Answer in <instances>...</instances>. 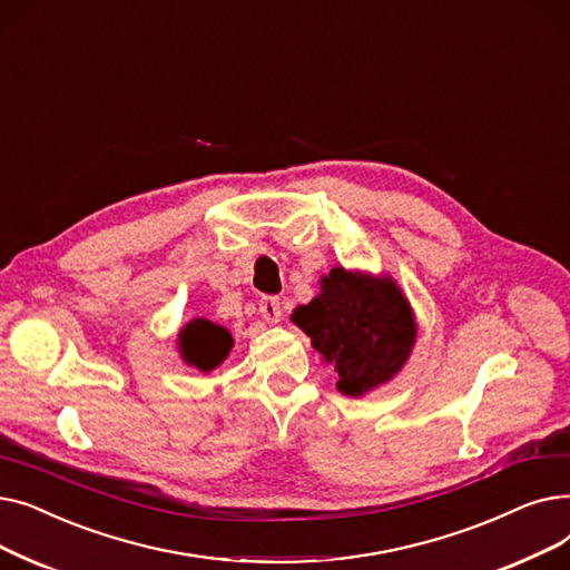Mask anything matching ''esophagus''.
I'll return each instance as SVG.
<instances>
[{"label": "esophagus", "mask_w": 570, "mask_h": 570, "mask_svg": "<svg viewBox=\"0 0 570 570\" xmlns=\"http://www.w3.org/2000/svg\"><path fill=\"white\" fill-rule=\"evenodd\" d=\"M259 313H262V317L268 324L281 322L283 311H281V299H278V296H262V299H259Z\"/></svg>", "instance_id": "esophagus-1"}]
</instances>
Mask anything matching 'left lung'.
I'll return each instance as SVG.
<instances>
[{
	"instance_id": "8db88e82",
	"label": "left lung",
	"mask_w": 570,
	"mask_h": 570,
	"mask_svg": "<svg viewBox=\"0 0 570 570\" xmlns=\"http://www.w3.org/2000/svg\"><path fill=\"white\" fill-rule=\"evenodd\" d=\"M322 292L292 313L320 355L334 364L338 392L362 396L403 368L415 345V315L390 276L336 266Z\"/></svg>"
}]
</instances>
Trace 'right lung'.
<instances>
[{"mask_svg": "<svg viewBox=\"0 0 570 570\" xmlns=\"http://www.w3.org/2000/svg\"><path fill=\"white\" fill-rule=\"evenodd\" d=\"M234 345L232 334L220 327V324H213L210 320L195 317L189 320L178 334V352L185 360V364L195 366L204 373L220 366L229 350Z\"/></svg>", "mask_w": 570, "mask_h": 570, "instance_id": "add662e5", "label": "right lung"}]
</instances>
